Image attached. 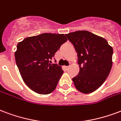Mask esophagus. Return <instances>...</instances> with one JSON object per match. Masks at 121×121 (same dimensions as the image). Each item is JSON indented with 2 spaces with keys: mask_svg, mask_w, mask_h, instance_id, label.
I'll use <instances>...</instances> for the list:
<instances>
[{
  "mask_svg": "<svg viewBox=\"0 0 121 121\" xmlns=\"http://www.w3.org/2000/svg\"><path fill=\"white\" fill-rule=\"evenodd\" d=\"M65 68H66V69H69L70 68V65L69 66H66V67H65Z\"/></svg>",
  "mask_w": 121,
  "mask_h": 121,
  "instance_id": "1",
  "label": "esophagus"
}]
</instances>
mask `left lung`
I'll list each match as a JSON object with an SVG mask.
<instances>
[{
    "mask_svg": "<svg viewBox=\"0 0 121 121\" xmlns=\"http://www.w3.org/2000/svg\"><path fill=\"white\" fill-rule=\"evenodd\" d=\"M78 54L79 72L72 78L77 90L89 94L103 85L112 67L113 49L104 38L87 31L65 35Z\"/></svg>",
    "mask_w": 121,
    "mask_h": 121,
    "instance_id": "left-lung-1",
    "label": "left lung"
}]
</instances>
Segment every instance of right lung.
Listing matches in <instances>:
<instances>
[{"label":"right lung","instance_id":"obj_1","mask_svg":"<svg viewBox=\"0 0 121 121\" xmlns=\"http://www.w3.org/2000/svg\"><path fill=\"white\" fill-rule=\"evenodd\" d=\"M67 40L63 34L43 33L18 43L16 63L24 83L33 91L45 95L55 90L63 70L50 60Z\"/></svg>","mask_w":121,"mask_h":121}]
</instances>
